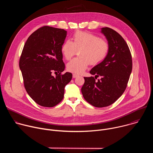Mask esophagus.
<instances>
[{"instance_id":"1","label":"esophagus","mask_w":153,"mask_h":153,"mask_svg":"<svg viewBox=\"0 0 153 153\" xmlns=\"http://www.w3.org/2000/svg\"><path fill=\"white\" fill-rule=\"evenodd\" d=\"M77 77H78V75H77V74H73V78H76Z\"/></svg>"}]
</instances>
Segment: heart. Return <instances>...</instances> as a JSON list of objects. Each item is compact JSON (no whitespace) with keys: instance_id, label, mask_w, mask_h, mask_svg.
I'll return each mask as SVG.
<instances>
[{"instance_id":"1","label":"heart","mask_w":153,"mask_h":153,"mask_svg":"<svg viewBox=\"0 0 153 153\" xmlns=\"http://www.w3.org/2000/svg\"><path fill=\"white\" fill-rule=\"evenodd\" d=\"M108 44L96 35L85 31H78L72 37V42L65 41L61 47V51L66 60H70L79 50L80 57L68 62L67 70L80 74L88 67V65H96L102 61L108 51Z\"/></svg>"}]
</instances>
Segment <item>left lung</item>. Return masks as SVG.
<instances>
[{
  "instance_id": "obj_1",
  "label": "left lung",
  "mask_w": 153,
  "mask_h": 153,
  "mask_svg": "<svg viewBox=\"0 0 153 153\" xmlns=\"http://www.w3.org/2000/svg\"><path fill=\"white\" fill-rule=\"evenodd\" d=\"M106 37L108 51L104 60L94 67L90 73L94 77H84L81 91L84 99L97 108L114 103L125 91L132 71V57L126 42L116 31L102 28ZM102 78L96 81V76Z\"/></svg>"
}]
</instances>
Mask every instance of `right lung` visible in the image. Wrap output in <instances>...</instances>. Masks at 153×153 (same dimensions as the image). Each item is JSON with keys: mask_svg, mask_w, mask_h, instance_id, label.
<instances>
[{"mask_svg": "<svg viewBox=\"0 0 153 153\" xmlns=\"http://www.w3.org/2000/svg\"><path fill=\"white\" fill-rule=\"evenodd\" d=\"M67 31L49 26L32 33L25 42L19 60L24 86L28 95L38 105L53 107L63 98L64 89L73 75L65 70L61 47ZM53 71L58 72L56 77Z\"/></svg>", "mask_w": 153, "mask_h": 153, "instance_id": "obj_1", "label": "right lung"}]
</instances>
